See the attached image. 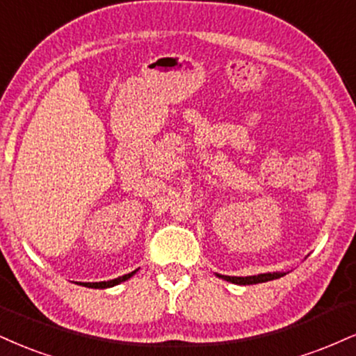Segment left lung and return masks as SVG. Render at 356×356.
<instances>
[{"label": "left lung", "mask_w": 356, "mask_h": 356, "mask_svg": "<svg viewBox=\"0 0 356 356\" xmlns=\"http://www.w3.org/2000/svg\"><path fill=\"white\" fill-rule=\"evenodd\" d=\"M216 275L222 278V280H227L235 285H254V284H264V282H270V280H275V278L284 277L285 272H267V273H259V275H248V277H229V275H219V273H216Z\"/></svg>", "instance_id": "left-lung-1"}]
</instances>
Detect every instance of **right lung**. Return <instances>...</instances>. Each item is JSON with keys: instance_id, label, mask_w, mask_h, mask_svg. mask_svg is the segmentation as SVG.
Returning <instances> with one entry per match:
<instances>
[{"instance_id": "right-lung-1", "label": "right lung", "mask_w": 356, "mask_h": 356, "mask_svg": "<svg viewBox=\"0 0 356 356\" xmlns=\"http://www.w3.org/2000/svg\"><path fill=\"white\" fill-rule=\"evenodd\" d=\"M137 270H134V272H131V273H126V275H122V277H118V278H114V280H108V282H79V285H83V286H88V289H111V286H114V285H119L121 284V282H126V280H129V278L134 275Z\"/></svg>"}]
</instances>
